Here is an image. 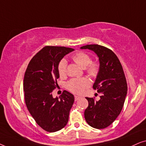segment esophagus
I'll list each match as a JSON object with an SVG mask.
<instances>
[{
    "instance_id": "obj_1",
    "label": "esophagus",
    "mask_w": 146,
    "mask_h": 146,
    "mask_svg": "<svg viewBox=\"0 0 146 146\" xmlns=\"http://www.w3.org/2000/svg\"><path fill=\"white\" fill-rule=\"evenodd\" d=\"M74 98H75V101H77L80 98V97L78 96H74Z\"/></svg>"
}]
</instances>
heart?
Returning a JSON list of instances; mask_svg holds the SVG:
<instances>
[{
    "label": "heart",
    "instance_id": "heart-1",
    "mask_svg": "<svg viewBox=\"0 0 146 146\" xmlns=\"http://www.w3.org/2000/svg\"><path fill=\"white\" fill-rule=\"evenodd\" d=\"M72 60L81 68L85 69L86 72L92 78H96L100 71V64L92 61L91 56L84 52H78L72 56ZM67 62L65 59L60 61L58 65V72L61 78L66 75ZM90 80L87 78H74L68 82L67 89L74 94H82L90 86Z\"/></svg>",
    "mask_w": 146,
    "mask_h": 146
}]
</instances>
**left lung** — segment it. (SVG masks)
Instances as JSON below:
<instances>
[{"label": "left lung", "mask_w": 146, "mask_h": 146, "mask_svg": "<svg viewBox=\"0 0 146 146\" xmlns=\"http://www.w3.org/2000/svg\"><path fill=\"white\" fill-rule=\"evenodd\" d=\"M81 49L94 52L99 58L100 71L93 88L100 94V99L86 98V122L92 127L104 129L112 123L120 113L127 94V85L123 68L111 50L98 44L83 46Z\"/></svg>", "instance_id": "8db88e82"}]
</instances>
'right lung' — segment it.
Listing matches in <instances>:
<instances>
[{"label": "right lung", "instance_id": "1", "mask_svg": "<svg viewBox=\"0 0 146 146\" xmlns=\"http://www.w3.org/2000/svg\"><path fill=\"white\" fill-rule=\"evenodd\" d=\"M74 50L64 46H46L34 56L26 70L23 82L25 100L30 113L44 130L55 132L68 121L74 97L64 90L60 98L52 92L58 86V65L67 54Z\"/></svg>", "mask_w": 146, "mask_h": 146}]
</instances>
